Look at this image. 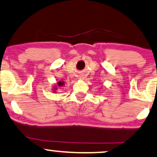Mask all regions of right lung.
Here are the masks:
<instances>
[{
	"label": "right lung",
	"mask_w": 157,
	"mask_h": 157,
	"mask_svg": "<svg viewBox=\"0 0 157 157\" xmlns=\"http://www.w3.org/2000/svg\"><path fill=\"white\" fill-rule=\"evenodd\" d=\"M63 84H64L63 82H58V86H63Z\"/></svg>",
	"instance_id": "1"
}]
</instances>
